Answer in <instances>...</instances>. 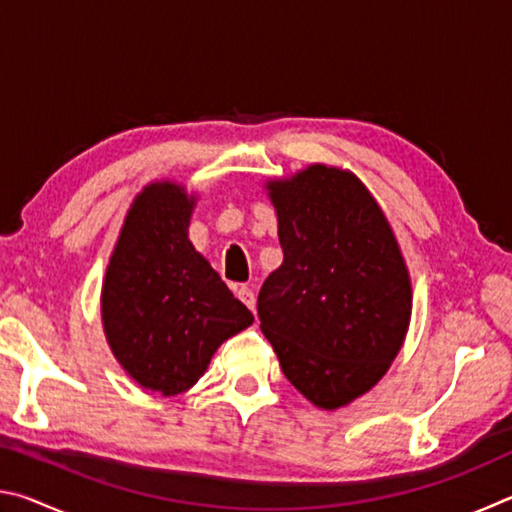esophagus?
<instances>
[{
	"label": "esophagus",
	"instance_id": "34e87169",
	"mask_svg": "<svg viewBox=\"0 0 512 512\" xmlns=\"http://www.w3.org/2000/svg\"><path fill=\"white\" fill-rule=\"evenodd\" d=\"M237 298L244 302V305L250 309V311H255V293H253V289H248V287H239L237 289Z\"/></svg>",
	"mask_w": 512,
	"mask_h": 512
}]
</instances>
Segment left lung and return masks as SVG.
I'll return each mask as SVG.
<instances>
[{"label":"left lung","mask_w":512,"mask_h":512,"mask_svg":"<svg viewBox=\"0 0 512 512\" xmlns=\"http://www.w3.org/2000/svg\"><path fill=\"white\" fill-rule=\"evenodd\" d=\"M266 189L284 262L259 291V327L284 377L334 411L368 393L400 352L411 320L409 268L354 173L309 164Z\"/></svg>","instance_id":"left-lung-1"}]
</instances>
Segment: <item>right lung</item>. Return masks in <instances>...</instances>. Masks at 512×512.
<instances>
[{"instance_id": "obj_1", "label": "right lung", "mask_w": 512, "mask_h": 512, "mask_svg": "<svg viewBox=\"0 0 512 512\" xmlns=\"http://www.w3.org/2000/svg\"><path fill=\"white\" fill-rule=\"evenodd\" d=\"M196 196L171 180L146 185L121 225L101 289L103 332L142 388H192L223 341L253 325L187 237Z\"/></svg>"}]
</instances>
